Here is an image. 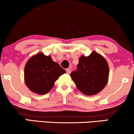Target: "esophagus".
I'll return each instance as SVG.
<instances>
[{"label": "esophagus", "instance_id": "34e87169", "mask_svg": "<svg viewBox=\"0 0 134 134\" xmlns=\"http://www.w3.org/2000/svg\"><path fill=\"white\" fill-rule=\"evenodd\" d=\"M66 72H67V74H70V72H71V70H70V69H67V70H66Z\"/></svg>", "mask_w": 134, "mask_h": 134}]
</instances>
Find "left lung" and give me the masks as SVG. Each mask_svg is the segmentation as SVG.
<instances>
[{
    "mask_svg": "<svg viewBox=\"0 0 134 134\" xmlns=\"http://www.w3.org/2000/svg\"><path fill=\"white\" fill-rule=\"evenodd\" d=\"M77 67V70L70 76L78 90L83 94L94 95L107 85L109 67L102 55L93 51L89 56H81Z\"/></svg>",
    "mask_w": 134,
    "mask_h": 134,
    "instance_id": "1",
    "label": "left lung"
}]
</instances>
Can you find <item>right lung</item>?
I'll list each match as a JSON object with an SVG mask.
<instances>
[{
    "label": "right lung",
    "mask_w": 134,
    "mask_h": 134,
    "mask_svg": "<svg viewBox=\"0 0 134 134\" xmlns=\"http://www.w3.org/2000/svg\"><path fill=\"white\" fill-rule=\"evenodd\" d=\"M66 71L52 60L50 55L38 53L27 61L24 67V81L33 93L45 94L54 86L57 79Z\"/></svg>",
    "instance_id": "1"
}]
</instances>
